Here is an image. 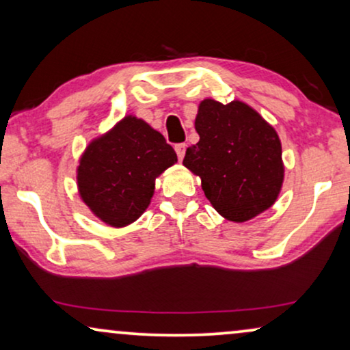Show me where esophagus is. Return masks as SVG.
Returning <instances> with one entry per match:
<instances>
[{
	"mask_svg": "<svg viewBox=\"0 0 350 350\" xmlns=\"http://www.w3.org/2000/svg\"><path fill=\"white\" fill-rule=\"evenodd\" d=\"M175 151H176V156H178V159L183 161L185 152H186V143H178V145H175Z\"/></svg>",
	"mask_w": 350,
	"mask_h": 350,
	"instance_id": "esophagus-1",
	"label": "esophagus"
}]
</instances>
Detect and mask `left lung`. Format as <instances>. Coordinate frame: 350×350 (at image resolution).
<instances>
[{"label": "left lung", "instance_id": "1", "mask_svg": "<svg viewBox=\"0 0 350 350\" xmlns=\"http://www.w3.org/2000/svg\"><path fill=\"white\" fill-rule=\"evenodd\" d=\"M199 142L186 150L183 165L199 175L213 208L243 223L275 202L284 183L282 145L274 127L255 109L234 100L199 105Z\"/></svg>", "mask_w": 350, "mask_h": 350}]
</instances>
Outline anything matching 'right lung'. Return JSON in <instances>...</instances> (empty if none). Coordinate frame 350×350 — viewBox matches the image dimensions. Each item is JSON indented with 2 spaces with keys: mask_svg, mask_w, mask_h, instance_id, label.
Returning <instances> with one entry per match:
<instances>
[{
  "mask_svg": "<svg viewBox=\"0 0 350 350\" xmlns=\"http://www.w3.org/2000/svg\"><path fill=\"white\" fill-rule=\"evenodd\" d=\"M175 162L162 133L126 116L85 148L78 167L79 196L102 221L127 226L148 208L154 180Z\"/></svg>",
  "mask_w": 350,
  "mask_h": 350,
  "instance_id": "right-lung-1",
  "label": "right lung"
}]
</instances>
